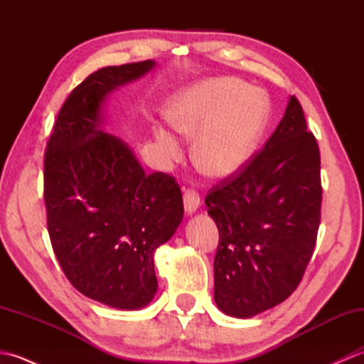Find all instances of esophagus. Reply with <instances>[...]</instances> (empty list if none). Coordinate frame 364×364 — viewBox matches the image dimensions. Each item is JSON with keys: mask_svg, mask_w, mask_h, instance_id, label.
Returning a JSON list of instances; mask_svg holds the SVG:
<instances>
[{"mask_svg": "<svg viewBox=\"0 0 364 364\" xmlns=\"http://www.w3.org/2000/svg\"><path fill=\"white\" fill-rule=\"evenodd\" d=\"M183 203L188 214H194L200 206V197L196 191H186L183 196Z\"/></svg>", "mask_w": 364, "mask_h": 364, "instance_id": "obj_1", "label": "esophagus"}]
</instances>
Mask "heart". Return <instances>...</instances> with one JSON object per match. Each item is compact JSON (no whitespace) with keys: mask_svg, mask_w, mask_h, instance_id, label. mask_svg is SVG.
<instances>
[{"mask_svg":"<svg viewBox=\"0 0 364 364\" xmlns=\"http://www.w3.org/2000/svg\"><path fill=\"white\" fill-rule=\"evenodd\" d=\"M270 107L266 95L236 78H213L183 90L167 115L178 133L196 139L197 167L219 180L235 176L253 158L267 128ZM162 158L181 156V144L166 128H154Z\"/></svg>","mask_w":364,"mask_h":364,"instance_id":"1","label":"heart"}]
</instances>
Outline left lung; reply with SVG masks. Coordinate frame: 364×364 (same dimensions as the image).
Here are the masks:
<instances>
[{
  "label": "left lung",
  "instance_id": "obj_1",
  "mask_svg": "<svg viewBox=\"0 0 364 364\" xmlns=\"http://www.w3.org/2000/svg\"><path fill=\"white\" fill-rule=\"evenodd\" d=\"M321 202L319 146L291 97L264 149L205 200L219 230L214 300L220 311L247 319L296 291L316 245Z\"/></svg>",
  "mask_w": 364,
  "mask_h": 364
}]
</instances>
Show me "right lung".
I'll return each instance as SVG.
<instances>
[{"mask_svg":"<svg viewBox=\"0 0 364 364\" xmlns=\"http://www.w3.org/2000/svg\"><path fill=\"white\" fill-rule=\"evenodd\" d=\"M154 65L144 60L89 75L60 107L45 151L54 255L76 289L119 310L153 300L154 250L175 235L184 214L173 176L146 175L128 144L105 131L107 97Z\"/></svg>","mask_w":364,"mask_h":364,"instance_id":"add662e5","label":"right lung"}]
</instances>
